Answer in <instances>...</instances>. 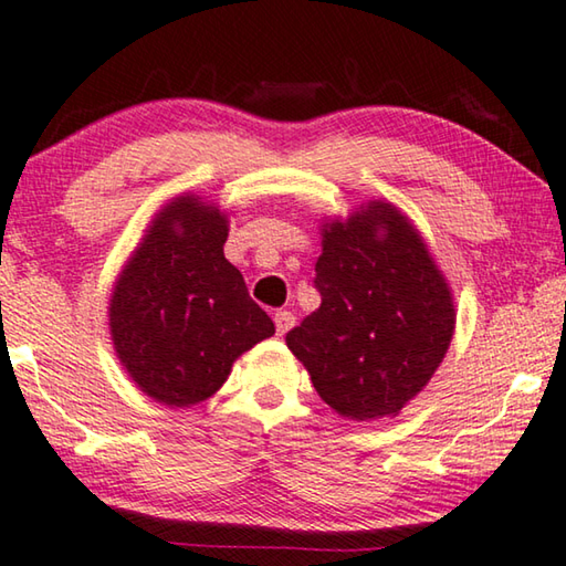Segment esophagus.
<instances>
[{"instance_id":"esophagus-1","label":"esophagus","mask_w":566,"mask_h":566,"mask_svg":"<svg viewBox=\"0 0 566 566\" xmlns=\"http://www.w3.org/2000/svg\"><path fill=\"white\" fill-rule=\"evenodd\" d=\"M274 327H276V334H286L294 327V314L286 310L274 312Z\"/></svg>"}]
</instances>
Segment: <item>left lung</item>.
<instances>
[{
  "mask_svg": "<svg viewBox=\"0 0 566 566\" xmlns=\"http://www.w3.org/2000/svg\"><path fill=\"white\" fill-rule=\"evenodd\" d=\"M322 294L286 347L344 419L397 417L434 377L454 334V296L427 242L387 199L324 219Z\"/></svg>",
  "mask_w": 566,
  "mask_h": 566,
  "instance_id": "8db88e82",
  "label": "left lung"
}]
</instances>
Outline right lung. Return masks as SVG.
Returning <instances> with one entry per match:
<instances>
[{"instance_id":"right-lung-1","label":"right lung","mask_w":566,"mask_h":566,"mask_svg":"<svg viewBox=\"0 0 566 566\" xmlns=\"http://www.w3.org/2000/svg\"><path fill=\"white\" fill-rule=\"evenodd\" d=\"M229 219L199 195L159 209L109 296L114 352L134 385L169 409L199 405L232 364L274 334L224 256Z\"/></svg>"}]
</instances>
